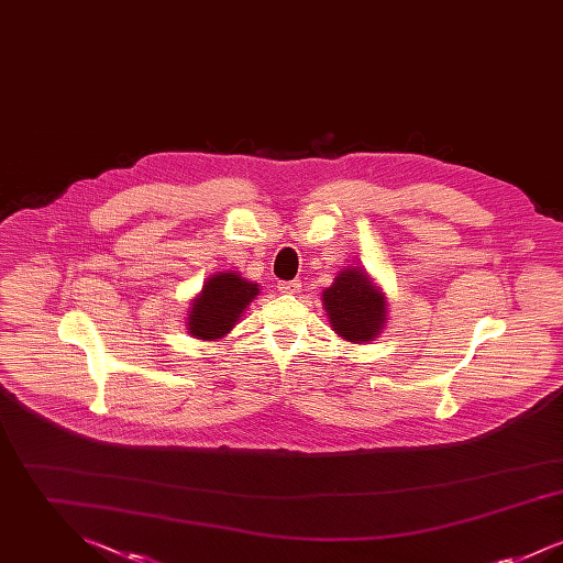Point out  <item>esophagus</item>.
<instances>
[{
    "label": "esophagus",
    "instance_id": "1",
    "mask_svg": "<svg viewBox=\"0 0 563 563\" xmlns=\"http://www.w3.org/2000/svg\"><path fill=\"white\" fill-rule=\"evenodd\" d=\"M301 283L299 280H287V283H278V291L280 294L295 295L299 294Z\"/></svg>",
    "mask_w": 563,
    "mask_h": 563
}]
</instances>
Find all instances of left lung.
<instances>
[{"label":"left lung","mask_w":563,"mask_h":563,"mask_svg":"<svg viewBox=\"0 0 563 563\" xmlns=\"http://www.w3.org/2000/svg\"><path fill=\"white\" fill-rule=\"evenodd\" d=\"M322 303L333 331L346 342H374L386 322V297L365 269H342L333 285L322 291Z\"/></svg>","instance_id":"8db88e82"}]
</instances>
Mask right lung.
Segmentation results:
<instances>
[{"mask_svg": "<svg viewBox=\"0 0 563 563\" xmlns=\"http://www.w3.org/2000/svg\"><path fill=\"white\" fill-rule=\"evenodd\" d=\"M257 295L260 285L242 278L239 272H217L191 299L188 333L207 342L223 338L241 321L244 308Z\"/></svg>", "mask_w": 563, "mask_h": 563, "instance_id": "1", "label": "right lung"}]
</instances>
